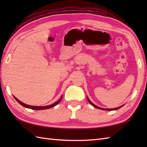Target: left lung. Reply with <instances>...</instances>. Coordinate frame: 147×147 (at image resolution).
Masks as SVG:
<instances>
[{
	"label": "left lung",
	"mask_w": 147,
	"mask_h": 147,
	"mask_svg": "<svg viewBox=\"0 0 147 147\" xmlns=\"http://www.w3.org/2000/svg\"><path fill=\"white\" fill-rule=\"evenodd\" d=\"M87 100H88V101L89 102V103L91 105H92L93 107H95V108H96V109H101V110H105V111H114V110H117V109H120L121 107H123V105H122V106H120V107H117V108H114V109H103V108H101V107H98V106H96V105H95L94 104H93V103L90 100L88 99V98L87 97Z\"/></svg>",
	"instance_id": "left-lung-1"
}]
</instances>
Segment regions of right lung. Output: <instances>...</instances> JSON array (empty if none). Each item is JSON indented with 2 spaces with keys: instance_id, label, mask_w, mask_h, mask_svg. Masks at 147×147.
Instances as JSON below:
<instances>
[{
  "instance_id": "1",
  "label": "right lung",
  "mask_w": 147,
  "mask_h": 147,
  "mask_svg": "<svg viewBox=\"0 0 147 147\" xmlns=\"http://www.w3.org/2000/svg\"><path fill=\"white\" fill-rule=\"evenodd\" d=\"M14 98L16 99V100L19 104H21V105H23V107H26V108H28V109H33V110H43V109H50V108H52L53 107H54V106H55L57 104H58L59 102H60V101L61 100V99L62 98V96H61V98L58 101H57L56 102L54 103V104H52L51 105H47V106H32V105H27V104H24V103H23L22 102H21L20 100H19L16 98L14 96Z\"/></svg>"
}]
</instances>
